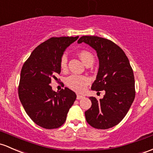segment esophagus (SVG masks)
<instances>
[{
    "label": "esophagus",
    "instance_id": "34e87169",
    "mask_svg": "<svg viewBox=\"0 0 153 153\" xmlns=\"http://www.w3.org/2000/svg\"><path fill=\"white\" fill-rule=\"evenodd\" d=\"M83 98H84V97H83V96L79 95V94L77 95V100H81V99H83Z\"/></svg>",
    "mask_w": 153,
    "mask_h": 153
}]
</instances>
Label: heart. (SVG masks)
<instances>
[{
    "label": "heart",
    "instance_id": "obj_1",
    "mask_svg": "<svg viewBox=\"0 0 153 153\" xmlns=\"http://www.w3.org/2000/svg\"><path fill=\"white\" fill-rule=\"evenodd\" d=\"M80 59L85 65L89 63L94 62V56L92 53L86 50H81L78 53ZM67 63H68V57L67 55L64 54L61 59L60 65L61 68L65 69L67 68ZM67 85L70 87L71 89L75 91L83 92L85 89L87 85L89 83V79L86 77L80 76V75H71L66 80Z\"/></svg>",
    "mask_w": 153,
    "mask_h": 153
}]
</instances>
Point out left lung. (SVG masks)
<instances>
[{"instance_id": "1", "label": "left lung", "mask_w": 153, "mask_h": 153, "mask_svg": "<svg viewBox=\"0 0 153 153\" xmlns=\"http://www.w3.org/2000/svg\"><path fill=\"white\" fill-rule=\"evenodd\" d=\"M85 43L97 51L99 70L91 85L94 91H105L102 99L90 97L91 107L85 112L87 123L98 129L118 124L126 116L135 98L133 70L126 53L115 43L97 36H82Z\"/></svg>"}]
</instances>
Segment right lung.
Wrapping results in <instances>:
<instances>
[{"label":"right lung","instance_id":"1","mask_svg":"<svg viewBox=\"0 0 153 153\" xmlns=\"http://www.w3.org/2000/svg\"><path fill=\"white\" fill-rule=\"evenodd\" d=\"M76 37L51 38L37 46L23 65L19 85V100L25 112L42 128H56L65 123L76 99L73 91L65 87L56 92L51 78L61 73V59Z\"/></svg>","mask_w":153,"mask_h":153}]
</instances>
